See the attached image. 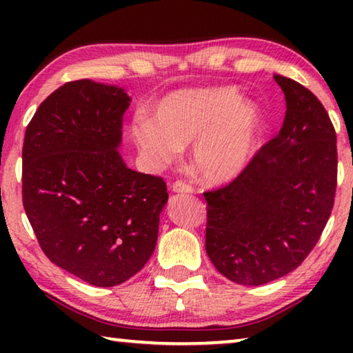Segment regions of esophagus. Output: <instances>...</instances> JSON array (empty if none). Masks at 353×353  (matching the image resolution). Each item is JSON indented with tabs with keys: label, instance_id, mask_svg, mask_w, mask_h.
I'll return each instance as SVG.
<instances>
[{
	"label": "esophagus",
	"instance_id": "esophagus-1",
	"mask_svg": "<svg viewBox=\"0 0 353 353\" xmlns=\"http://www.w3.org/2000/svg\"><path fill=\"white\" fill-rule=\"evenodd\" d=\"M171 188L174 193H193V187L185 181H176L171 185Z\"/></svg>",
	"mask_w": 353,
	"mask_h": 353
}]
</instances>
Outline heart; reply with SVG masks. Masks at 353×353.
<instances>
[{
	"instance_id": "1",
	"label": "heart",
	"mask_w": 353,
	"mask_h": 353,
	"mask_svg": "<svg viewBox=\"0 0 353 353\" xmlns=\"http://www.w3.org/2000/svg\"><path fill=\"white\" fill-rule=\"evenodd\" d=\"M151 117H137L129 126L141 157L162 170L193 143L191 163L213 183L232 181L246 168L261 128L259 110L225 85L179 88L152 105Z\"/></svg>"
}]
</instances>
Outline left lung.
<instances>
[{
    "mask_svg": "<svg viewBox=\"0 0 353 353\" xmlns=\"http://www.w3.org/2000/svg\"><path fill=\"white\" fill-rule=\"evenodd\" d=\"M283 126L235 181L205 191V250L232 282L263 285L294 271L330 218L336 191V132L321 101L276 74Z\"/></svg>",
    "mask_w": 353,
    "mask_h": 353,
    "instance_id": "8db88e82",
    "label": "left lung"
}]
</instances>
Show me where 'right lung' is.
Listing matches in <instances>:
<instances>
[{"label": "right lung", "instance_id": "right-lung-1", "mask_svg": "<svg viewBox=\"0 0 353 353\" xmlns=\"http://www.w3.org/2000/svg\"><path fill=\"white\" fill-rule=\"evenodd\" d=\"M130 98L90 79L63 83L34 113L23 143V207L45 255L93 286L146 265L168 201L162 177L118 152Z\"/></svg>", "mask_w": 353, "mask_h": 353}]
</instances>
